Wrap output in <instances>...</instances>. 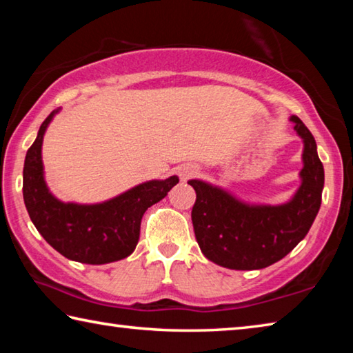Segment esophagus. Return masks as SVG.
Instances as JSON below:
<instances>
[{
	"label": "esophagus",
	"mask_w": 353,
	"mask_h": 353,
	"mask_svg": "<svg viewBox=\"0 0 353 353\" xmlns=\"http://www.w3.org/2000/svg\"><path fill=\"white\" fill-rule=\"evenodd\" d=\"M199 168L194 165H183L179 168V176H181L182 181H188V179L198 176Z\"/></svg>",
	"instance_id": "esophagus-1"
}]
</instances>
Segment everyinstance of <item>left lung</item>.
<instances>
[{
	"instance_id": "8db88e82",
	"label": "left lung",
	"mask_w": 353,
	"mask_h": 353,
	"mask_svg": "<svg viewBox=\"0 0 353 353\" xmlns=\"http://www.w3.org/2000/svg\"><path fill=\"white\" fill-rule=\"evenodd\" d=\"M294 130L303 140L302 185L282 205H249L202 181H188L196 191L191 210L196 241L208 260L229 270H261L282 260L303 240L319 212L324 166L312 132L297 117Z\"/></svg>"
}]
</instances>
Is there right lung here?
I'll use <instances>...</instances> for the list:
<instances>
[{
    "instance_id": "1",
    "label": "right lung",
    "mask_w": 353,
    "mask_h": 353,
    "mask_svg": "<svg viewBox=\"0 0 353 353\" xmlns=\"http://www.w3.org/2000/svg\"><path fill=\"white\" fill-rule=\"evenodd\" d=\"M41 123L37 139L28 149L23 168V198L29 218L40 235L59 254L87 265L126 259L140 238L141 218L149 207L162 201L179 182L177 176L165 181L140 183L103 204H65L48 190L41 163V143L52 117Z\"/></svg>"
}]
</instances>
